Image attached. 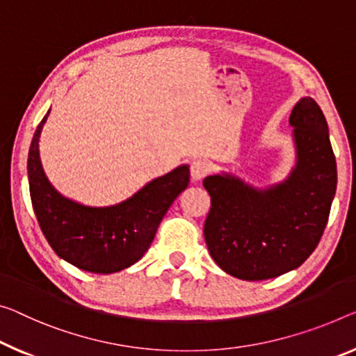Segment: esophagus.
I'll return each mask as SVG.
<instances>
[{"mask_svg":"<svg viewBox=\"0 0 356 356\" xmlns=\"http://www.w3.org/2000/svg\"><path fill=\"white\" fill-rule=\"evenodd\" d=\"M210 163L202 159H195L191 163V177H193L194 181H199V179L205 178L207 175L210 173Z\"/></svg>","mask_w":356,"mask_h":356,"instance_id":"esophagus-1","label":"esophagus"}]
</instances>
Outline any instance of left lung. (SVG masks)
<instances>
[{
	"instance_id": "1",
	"label": "left lung",
	"mask_w": 356,
	"mask_h": 356,
	"mask_svg": "<svg viewBox=\"0 0 356 356\" xmlns=\"http://www.w3.org/2000/svg\"><path fill=\"white\" fill-rule=\"evenodd\" d=\"M296 165L285 181L258 189L229 173L211 175L204 235L211 258L229 275L267 280L296 269L314 253L336 194L337 168L325 114L300 98L289 116Z\"/></svg>"
}]
</instances>
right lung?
Returning <instances> with one entry per match:
<instances>
[{
  "label": "right lung",
  "mask_w": 356,
  "mask_h": 356,
  "mask_svg": "<svg viewBox=\"0 0 356 356\" xmlns=\"http://www.w3.org/2000/svg\"><path fill=\"white\" fill-rule=\"evenodd\" d=\"M49 113L33 135L29 184L36 220L52 250L70 264L94 273L127 269L143 256L163 215L188 188L189 167L179 165L130 199L111 207H86L63 197L46 178L40 161V135Z\"/></svg>",
  "instance_id": "right-lung-1"
}]
</instances>
